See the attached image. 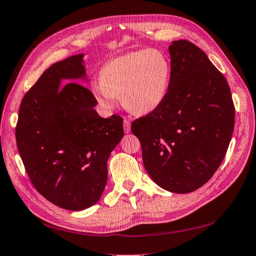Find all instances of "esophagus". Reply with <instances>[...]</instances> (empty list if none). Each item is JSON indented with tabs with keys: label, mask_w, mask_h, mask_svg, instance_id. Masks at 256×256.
<instances>
[{
	"label": "esophagus",
	"mask_w": 256,
	"mask_h": 256,
	"mask_svg": "<svg viewBox=\"0 0 256 256\" xmlns=\"http://www.w3.org/2000/svg\"><path fill=\"white\" fill-rule=\"evenodd\" d=\"M123 123H124V132L130 133V131H131V122H130V120L124 118Z\"/></svg>",
	"instance_id": "1"
}]
</instances>
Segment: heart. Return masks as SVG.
Returning a JSON list of instances; mask_svg holds the SVG:
<instances>
[{
    "label": "heart",
    "instance_id": "heart-1",
    "mask_svg": "<svg viewBox=\"0 0 256 256\" xmlns=\"http://www.w3.org/2000/svg\"><path fill=\"white\" fill-rule=\"evenodd\" d=\"M100 76L92 84V92L102 108H114L120 97L125 110L142 115L153 112L164 100L171 64L162 51L141 49L108 60Z\"/></svg>",
    "mask_w": 256,
    "mask_h": 256
}]
</instances>
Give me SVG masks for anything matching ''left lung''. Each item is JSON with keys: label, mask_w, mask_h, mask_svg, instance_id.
Wrapping results in <instances>:
<instances>
[{"label": "left lung", "mask_w": 256, "mask_h": 256, "mask_svg": "<svg viewBox=\"0 0 256 256\" xmlns=\"http://www.w3.org/2000/svg\"><path fill=\"white\" fill-rule=\"evenodd\" d=\"M169 54L168 94L131 130L152 180L168 192L188 194L205 184L224 160L235 108L225 77L202 49L178 40Z\"/></svg>", "instance_id": "1"}]
</instances>
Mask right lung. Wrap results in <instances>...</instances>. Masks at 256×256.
<instances>
[{
    "instance_id": "add662e5",
    "label": "right lung",
    "mask_w": 256,
    "mask_h": 256,
    "mask_svg": "<svg viewBox=\"0 0 256 256\" xmlns=\"http://www.w3.org/2000/svg\"><path fill=\"white\" fill-rule=\"evenodd\" d=\"M80 82H88L84 54L46 69L23 97L16 128L18 150L34 188L72 212L100 200L110 152L124 136L123 118H100L96 98Z\"/></svg>"
}]
</instances>
